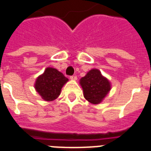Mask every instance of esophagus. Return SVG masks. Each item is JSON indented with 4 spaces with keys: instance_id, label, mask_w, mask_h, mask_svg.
<instances>
[{
    "instance_id": "1",
    "label": "esophagus",
    "mask_w": 151,
    "mask_h": 151,
    "mask_svg": "<svg viewBox=\"0 0 151 151\" xmlns=\"http://www.w3.org/2000/svg\"><path fill=\"white\" fill-rule=\"evenodd\" d=\"M70 79L73 80V81H76V80L78 79V78H77V76L76 75H73V76H70Z\"/></svg>"
}]
</instances>
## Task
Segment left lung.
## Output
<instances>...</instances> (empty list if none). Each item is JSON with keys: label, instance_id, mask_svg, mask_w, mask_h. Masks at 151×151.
I'll return each mask as SVG.
<instances>
[{"label": "left lung", "instance_id": "left-lung-1", "mask_svg": "<svg viewBox=\"0 0 151 151\" xmlns=\"http://www.w3.org/2000/svg\"><path fill=\"white\" fill-rule=\"evenodd\" d=\"M81 85L84 97L91 104L101 103L111 90V84L107 78L101 75L100 70L93 69L81 79Z\"/></svg>", "mask_w": 151, "mask_h": 151}]
</instances>
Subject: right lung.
<instances>
[{"mask_svg":"<svg viewBox=\"0 0 151 151\" xmlns=\"http://www.w3.org/2000/svg\"><path fill=\"white\" fill-rule=\"evenodd\" d=\"M68 81V78L58 70L47 68L37 79L35 89L44 100L54 101L60 95L62 87Z\"/></svg>","mask_w":151,"mask_h":151,"instance_id":"add662e5","label":"right lung"}]
</instances>
